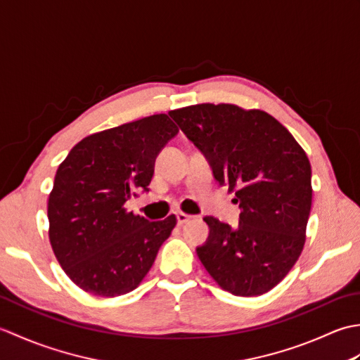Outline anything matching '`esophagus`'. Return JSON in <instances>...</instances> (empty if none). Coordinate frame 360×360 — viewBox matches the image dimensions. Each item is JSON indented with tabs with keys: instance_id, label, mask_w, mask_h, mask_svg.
<instances>
[{
	"instance_id": "esophagus-1",
	"label": "esophagus",
	"mask_w": 360,
	"mask_h": 360,
	"mask_svg": "<svg viewBox=\"0 0 360 360\" xmlns=\"http://www.w3.org/2000/svg\"><path fill=\"white\" fill-rule=\"evenodd\" d=\"M176 219H178V224L182 226L192 219V215H188V213H184V212H176Z\"/></svg>"
}]
</instances>
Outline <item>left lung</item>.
Segmentation results:
<instances>
[{
  "label": "left lung",
  "mask_w": 360,
  "mask_h": 360,
  "mask_svg": "<svg viewBox=\"0 0 360 360\" xmlns=\"http://www.w3.org/2000/svg\"><path fill=\"white\" fill-rule=\"evenodd\" d=\"M210 160L219 186L240 202L235 229L205 217L209 238L196 254L221 289L266 294L286 277L307 241L311 164L294 136L262 110L200 103L168 112Z\"/></svg>",
  "instance_id": "1"
}]
</instances>
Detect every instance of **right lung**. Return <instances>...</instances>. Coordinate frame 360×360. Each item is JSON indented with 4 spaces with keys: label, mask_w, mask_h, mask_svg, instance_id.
<instances>
[{
    "label": "right lung",
    "mask_w": 360,
    "mask_h": 360,
    "mask_svg": "<svg viewBox=\"0 0 360 360\" xmlns=\"http://www.w3.org/2000/svg\"><path fill=\"white\" fill-rule=\"evenodd\" d=\"M178 131L168 114H153L86 136L58 165L48 201L49 241L85 292L124 295L151 269L176 217L148 221L125 202L148 190L158 153Z\"/></svg>",
    "instance_id": "obj_1"
}]
</instances>
